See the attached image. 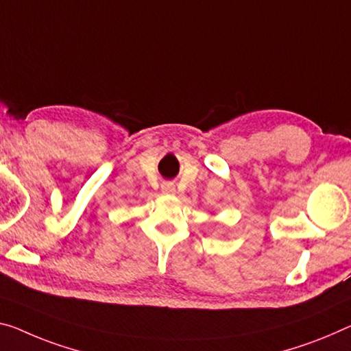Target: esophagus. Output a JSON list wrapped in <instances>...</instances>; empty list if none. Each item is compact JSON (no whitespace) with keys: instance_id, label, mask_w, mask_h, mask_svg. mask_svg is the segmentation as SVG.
Returning <instances> with one entry per match:
<instances>
[{"instance_id":"1","label":"esophagus","mask_w":351,"mask_h":351,"mask_svg":"<svg viewBox=\"0 0 351 351\" xmlns=\"http://www.w3.org/2000/svg\"><path fill=\"white\" fill-rule=\"evenodd\" d=\"M161 191L165 194H174L176 193V185L171 182H165L163 185H161Z\"/></svg>"}]
</instances>
